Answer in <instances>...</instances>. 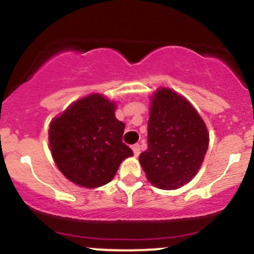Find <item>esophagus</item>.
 Returning <instances> with one entry per match:
<instances>
[{
  "label": "esophagus",
  "instance_id": "34e87169",
  "mask_svg": "<svg viewBox=\"0 0 254 254\" xmlns=\"http://www.w3.org/2000/svg\"><path fill=\"white\" fill-rule=\"evenodd\" d=\"M132 151H134V155L139 156L140 155V145L139 143H135V145H132Z\"/></svg>",
  "mask_w": 254,
  "mask_h": 254
}]
</instances>
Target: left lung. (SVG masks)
<instances>
[{
  "label": "left lung",
  "instance_id": "left-lung-1",
  "mask_svg": "<svg viewBox=\"0 0 254 254\" xmlns=\"http://www.w3.org/2000/svg\"><path fill=\"white\" fill-rule=\"evenodd\" d=\"M207 145V129L191 104L171 89H158L147 123V150L139 158L148 182L162 189L188 183L200 168Z\"/></svg>",
  "mask_w": 254,
  "mask_h": 254
}]
</instances>
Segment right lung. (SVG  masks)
<instances>
[{"label":"right lung","instance_id":"add662e5","mask_svg":"<svg viewBox=\"0 0 254 254\" xmlns=\"http://www.w3.org/2000/svg\"><path fill=\"white\" fill-rule=\"evenodd\" d=\"M115 104L101 94L75 102L51 122L49 142L59 170L71 182L96 188L112 181L124 158L132 156L123 142L124 123Z\"/></svg>","mask_w":254,"mask_h":254}]
</instances>
